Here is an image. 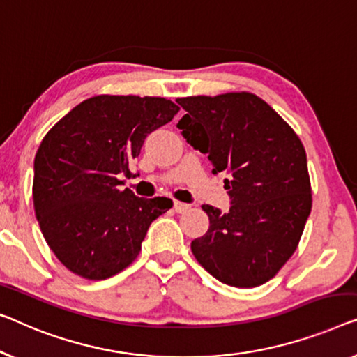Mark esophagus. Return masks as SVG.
<instances>
[{
	"label": "esophagus",
	"mask_w": 357,
	"mask_h": 357,
	"mask_svg": "<svg viewBox=\"0 0 357 357\" xmlns=\"http://www.w3.org/2000/svg\"><path fill=\"white\" fill-rule=\"evenodd\" d=\"M173 208H174V211H176V213H184V211H188V210L190 208V205H188V204H183V202L174 200Z\"/></svg>",
	"instance_id": "1"
}]
</instances>
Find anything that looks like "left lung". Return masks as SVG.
I'll return each mask as SVG.
<instances>
[{
  "label": "left lung",
  "mask_w": 357,
  "mask_h": 357,
  "mask_svg": "<svg viewBox=\"0 0 357 357\" xmlns=\"http://www.w3.org/2000/svg\"><path fill=\"white\" fill-rule=\"evenodd\" d=\"M178 128L225 173L229 211L202 205L205 236L190 243L202 268L222 284L252 289L273 279L300 242L311 213V181L300 137L252 93L190 96Z\"/></svg>",
  "instance_id": "left-lung-1"
}]
</instances>
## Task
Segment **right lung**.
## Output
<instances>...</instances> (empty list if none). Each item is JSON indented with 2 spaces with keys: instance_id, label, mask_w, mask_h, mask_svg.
<instances>
[{
  "instance_id": "1",
  "label": "right lung",
  "mask_w": 357,
  "mask_h": 357,
  "mask_svg": "<svg viewBox=\"0 0 357 357\" xmlns=\"http://www.w3.org/2000/svg\"><path fill=\"white\" fill-rule=\"evenodd\" d=\"M179 107L165 98L94 96L47 131L35 155L33 206L47 245L89 280L119 274L141 252L149 226L173 202L120 190L144 139ZM136 176V174H135Z\"/></svg>"
}]
</instances>
